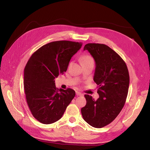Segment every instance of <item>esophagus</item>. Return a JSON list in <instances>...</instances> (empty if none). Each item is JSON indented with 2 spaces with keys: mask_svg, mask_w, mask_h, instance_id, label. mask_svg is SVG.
<instances>
[{
  "mask_svg": "<svg viewBox=\"0 0 150 150\" xmlns=\"http://www.w3.org/2000/svg\"><path fill=\"white\" fill-rule=\"evenodd\" d=\"M76 96H82V93H80V92H79V91H76Z\"/></svg>",
  "mask_w": 150,
  "mask_h": 150,
  "instance_id": "esophagus-1",
  "label": "esophagus"
}]
</instances>
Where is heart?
<instances>
[{"mask_svg":"<svg viewBox=\"0 0 150 150\" xmlns=\"http://www.w3.org/2000/svg\"><path fill=\"white\" fill-rule=\"evenodd\" d=\"M81 64H83V63H86V62H94L93 58L91 56L88 55V54H86V55H84L81 57Z\"/></svg>","mask_w":150,"mask_h":150,"instance_id":"heart-1","label":"heart"}]
</instances>
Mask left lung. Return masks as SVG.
Here are the masks:
<instances>
[{"instance_id": "obj_1", "label": "left lung", "mask_w": 150, "mask_h": 150, "mask_svg": "<svg viewBox=\"0 0 150 150\" xmlns=\"http://www.w3.org/2000/svg\"><path fill=\"white\" fill-rule=\"evenodd\" d=\"M88 50L96 62L94 81L97 84L99 98L95 100L85 94L86 106L81 114L93 127L103 128L114 120L123 108L129 84L128 67L115 51L103 44L89 43Z\"/></svg>"}]
</instances>
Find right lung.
Segmentation results:
<instances>
[{
    "mask_svg": "<svg viewBox=\"0 0 150 150\" xmlns=\"http://www.w3.org/2000/svg\"><path fill=\"white\" fill-rule=\"evenodd\" d=\"M82 44L69 40L49 42L34 52L27 62L24 76L26 101L32 115L41 123L60 120L74 98L73 89H59L54 79L67 71L71 57Z\"/></svg>",
    "mask_w": 150,
    "mask_h": 150,
    "instance_id": "add662e5",
    "label": "right lung"
}]
</instances>
